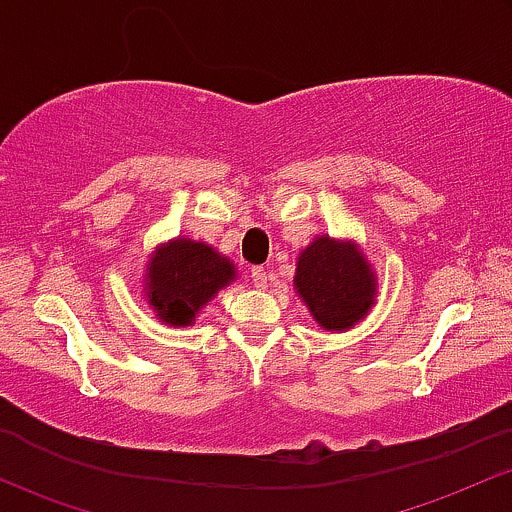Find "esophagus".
<instances>
[{
    "label": "esophagus",
    "mask_w": 512,
    "mask_h": 512,
    "mask_svg": "<svg viewBox=\"0 0 512 512\" xmlns=\"http://www.w3.org/2000/svg\"><path fill=\"white\" fill-rule=\"evenodd\" d=\"M251 280H254V285L258 287V290H266V287H268L266 268H261V266L251 268Z\"/></svg>",
    "instance_id": "obj_1"
}]
</instances>
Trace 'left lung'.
Returning <instances> with one entry per match:
<instances>
[{
    "label": "left lung",
    "mask_w": 512,
    "mask_h": 512,
    "mask_svg": "<svg viewBox=\"0 0 512 512\" xmlns=\"http://www.w3.org/2000/svg\"><path fill=\"white\" fill-rule=\"evenodd\" d=\"M294 290L318 326L345 330L376 304V275L357 244L318 234L299 254Z\"/></svg>",
    "instance_id": "left-lung-1"
}]
</instances>
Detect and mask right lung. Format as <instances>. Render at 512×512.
<instances>
[{"label":"right lung","mask_w":512,"mask_h":512,"mask_svg":"<svg viewBox=\"0 0 512 512\" xmlns=\"http://www.w3.org/2000/svg\"><path fill=\"white\" fill-rule=\"evenodd\" d=\"M237 278V268L206 242L179 237L160 244L146 268V297L170 326H191L198 311Z\"/></svg>","instance_id":"right-lung-1"}]
</instances>
